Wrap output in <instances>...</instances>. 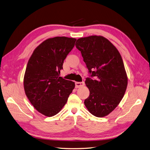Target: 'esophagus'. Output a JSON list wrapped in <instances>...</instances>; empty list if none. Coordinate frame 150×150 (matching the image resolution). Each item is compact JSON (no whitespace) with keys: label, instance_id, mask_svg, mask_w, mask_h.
I'll return each mask as SVG.
<instances>
[{"label":"esophagus","instance_id":"obj_1","mask_svg":"<svg viewBox=\"0 0 150 150\" xmlns=\"http://www.w3.org/2000/svg\"><path fill=\"white\" fill-rule=\"evenodd\" d=\"M75 84H76V88H81V87H82V86H83L84 85V82H76Z\"/></svg>","mask_w":150,"mask_h":150}]
</instances>
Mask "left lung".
<instances>
[{"label":"left lung","instance_id":"8db88e82","mask_svg":"<svg viewBox=\"0 0 150 150\" xmlns=\"http://www.w3.org/2000/svg\"><path fill=\"white\" fill-rule=\"evenodd\" d=\"M89 72L96 79L86 78L89 96L84 105L96 117L110 114L120 104L128 85V77L118 50L101 35H91L77 40Z\"/></svg>","mask_w":150,"mask_h":150}]
</instances>
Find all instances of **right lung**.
<instances>
[{
	"mask_svg": "<svg viewBox=\"0 0 150 150\" xmlns=\"http://www.w3.org/2000/svg\"><path fill=\"white\" fill-rule=\"evenodd\" d=\"M76 39L55 37L45 40L29 58L24 77L25 95L34 108L43 115H57L75 88L73 81L60 77V71Z\"/></svg>",
	"mask_w": 150,
	"mask_h": 150,
	"instance_id": "obj_1",
	"label": "right lung"
}]
</instances>
